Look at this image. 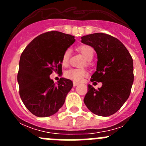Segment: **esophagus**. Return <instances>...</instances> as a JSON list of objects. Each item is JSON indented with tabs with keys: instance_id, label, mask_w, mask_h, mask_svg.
Listing matches in <instances>:
<instances>
[{
	"instance_id": "34e87169",
	"label": "esophagus",
	"mask_w": 146,
	"mask_h": 146,
	"mask_svg": "<svg viewBox=\"0 0 146 146\" xmlns=\"http://www.w3.org/2000/svg\"><path fill=\"white\" fill-rule=\"evenodd\" d=\"M77 85H79V82H73V86L75 87V86H77Z\"/></svg>"
}]
</instances>
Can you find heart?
Segmentation results:
<instances>
[{
    "label": "heart",
    "instance_id": "heart-1",
    "mask_svg": "<svg viewBox=\"0 0 146 146\" xmlns=\"http://www.w3.org/2000/svg\"><path fill=\"white\" fill-rule=\"evenodd\" d=\"M78 50L87 60H91L94 56V50L88 45H80L78 47ZM71 51L67 49L64 51L61 58V64L64 66H66L69 64L70 58ZM88 75V72L85 69H69L64 72V77L74 82H80Z\"/></svg>",
    "mask_w": 146,
    "mask_h": 146
}]
</instances>
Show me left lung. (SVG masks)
<instances>
[{"mask_svg":"<svg viewBox=\"0 0 146 146\" xmlns=\"http://www.w3.org/2000/svg\"><path fill=\"white\" fill-rule=\"evenodd\" d=\"M81 38L97 54L96 71L91 81L102 83L97 90L88 85L84 103L94 114L111 115L123 106L131 93L134 81L132 58L122 42L110 35L96 33Z\"/></svg>","mask_w":146,"mask_h":146,"instance_id":"left-lung-1","label":"left lung"}]
</instances>
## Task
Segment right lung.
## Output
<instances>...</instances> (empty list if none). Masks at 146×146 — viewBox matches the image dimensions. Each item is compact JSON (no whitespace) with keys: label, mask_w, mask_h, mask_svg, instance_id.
<instances>
[{"label":"right lung","mask_w":146,"mask_h":146,"mask_svg":"<svg viewBox=\"0 0 146 146\" xmlns=\"http://www.w3.org/2000/svg\"><path fill=\"white\" fill-rule=\"evenodd\" d=\"M74 42L72 35L46 32L31 41L21 54L17 74L20 96L36 116H50L64 104L73 82L61 77L55 85L50 75L62 72V55Z\"/></svg>","instance_id":"add662e5"}]
</instances>
